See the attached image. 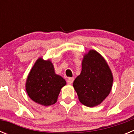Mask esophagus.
<instances>
[{"label":"esophagus","instance_id":"esophagus-1","mask_svg":"<svg viewBox=\"0 0 134 134\" xmlns=\"http://www.w3.org/2000/svg\"><path fill=\"white\" fill-rule=\"evenodd\" d=\"M74 80V78H69V79H68V80H67V82H68V84H69V85H71V84H72Z\"/></svg>","mask_w":134,"mask_h":134}]
</instances>
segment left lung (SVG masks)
<instances>
[{
    "mask_svg": "<svg viewBox=\"0 0 134 134\" xmlns=\"http://www.w3.org/2000/svg\"><path fill=\"white\" fill-rule=\"evenodd\" d=\"M113 76L107 61L98 52L90 49L83 55L80 74L73 86L79 101L88 107L100 105L112 88Z\"/></svg>",
    "mask_w": 134,
    "mask_h": 134,
    "instance_id": "left-lung-1",
    "label": "left lung"
}]
</instances>
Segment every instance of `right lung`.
Segmentation results:
<instances>
[{"label":"right lung","instance_id":"1","mask_svg":"<svg viewBox=\"0 0 134 134\" xmlns=\"http://www.w3.org/2000/svg\"><path fill=\"white\" fill-rule=\"evenodd\" d=\"M66 85V80L55 74L50 60L39 58L28 74L25 90L32 100L47 107L57 102L61 88Z\"/></svg>","mask_w":134,"mask_h":134}]
</instances>
